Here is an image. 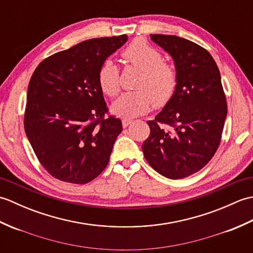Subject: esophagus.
Returning a JSON list of instances; mask_svg holds the SVG:
<instances>
[{
    "mask_svg": "<svg viewBox=\"0 0 253 253\" xmlns=\"http://www.w3.org/2000/svg\"><path fill=\"white\" fill-rule=\"evenodd\" d=\"M131 123H132V121H130V120H123L122 121V124H123V127L124 128H126V127L129 126Z\"/></svg>",
    "mask_w": 253,
    "mask_h": 253,
    "instance_id": "esophagus-1",
    "label": "esophagus"
}]
</instances>
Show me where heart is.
I'll return each instance as SVG.
<instances>
[{"label":"heart","mask_w":253,"mask_h":253,"mask_svg":"<svg viewBox=\"0 0 253 253\" xmlns=\"http://www.w3.org/2000/svg\"><path fill=\"white\" fill-rule=\"evenodd\" d=\"M125 60L143 71L136 91L123 93L113 102L114 115L130 120L146 114L154 105L164 106L173 98L177 75L173 65L163 62L162 54L142 39H136L123 52ZM99 84L104 93L111 96L120 91V71L112 60H106L99 71Z\"/></svg>","instance_id":"1"}]
</instances>
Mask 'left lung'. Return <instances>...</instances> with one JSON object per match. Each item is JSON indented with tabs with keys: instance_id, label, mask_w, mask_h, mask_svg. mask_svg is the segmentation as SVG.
<instances>
[{
	"instance_id": "1",
	"label": "left lung",
	"mask_w": 253,
	"mask_h": 253,
	"mask_svg": "<svg viewBox=\"0 0 253 253\" xmlns=\"http://www.w3.org/2000/svg\"><path fill=\"white\" fill-rule=\"evenodd\" d=\"M173 58L177 85L153 121L143 155L168 178L179 179L204 168L216 152L227 115L221 74L203 47L184 38L150 35Z\"/></svg>"
}]
</instances>
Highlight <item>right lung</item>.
I'll return each instance as SVG.
<instances>
[{"label": "right lung", "instance_id": "obj_1", "mask_svg": "<svg viewBox=\"0 0 253 253\" xmlns=\"http://www.w3.org/2000/svg\"><path fill=\"white\" fill-rule=\"evenodd\" d=\"M128 40L96 38L45 58L27 91L25 131L42 166L62 181L85 184L102 173L117 136L120 118H103L106 103L99 71Z\"/></svg>", "mask_w": 253, "mask_h": 253}]
</instances>
